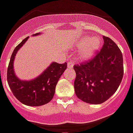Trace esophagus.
Segmentation results:
<instances>
[{
	"label": "esophagus",
	"mask_w": 133,
	"mask_h": 133,
	"mask_svg": "<svg viewBox=\"0 0 133 133\" xmlns=\"http://www.w3.org/2000/svg\"><path fill=\"white\" fill-rule=\"evenodd\" d=\"M74 66V63H72L71 61H69L68 63V68L69 69H72Z\"/></svg>",
	"instance_id": "34e87169"
}]
</instances>
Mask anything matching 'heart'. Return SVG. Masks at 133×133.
I'll return each instance as SVG.
<instances>
[{
    "label": "heart",
    "instance_id": "b5f03b06",
    "mask_svg": "<svg viewBox=\"0 0 133 133\" xmlns=\"http://www.w3.org/2000/svg\"><path fill=\"white\" fill-rule=\"evenodd\" d=\"M102 44V40L99 37L91 38L84 36L77 42V47H82L79 53V57L82 60H87L92 57L96 51L99 50Z\"/></svg>",
    "mask_w": 133,
    "mask_h": 133
}]
</instances>
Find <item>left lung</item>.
<instances>
[{
    "label": "left lung",
    "mask_w": 133,
    "mask_h": 133,
    "mask_svg": "<svg viewBox=\"0 0 133 133\" xmlns=\"http://www.w3.org/2000/svg\"><path fill=\"white\" fill-rule=\"evenodd\" d=\"M101 51L89 60L74 65V90L77 97L91 104H101L113 95L123 78L121 51L111 38L103 36Z\"/></svg>",
    "instance_id": "left-lung-1"
}]
</instances>
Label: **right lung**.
I'll use <instances>...</instances> for the list:
<instances>
[{"instance_id":"1","label":"right lung","mask_w":133,"mask_h":133,"mask_svg":"<svg viewBox=\"0 0 133 133\" xmlns=\"http://www.w3.org/2000/svg\"><path fill=\"white\" fill-rule=\"evenodd\" d=\"M41 32L33 34L38 36ZM29 37L23 39L13 51L7 70V82L13 94L23 104L28 106H41L51 101L55 92L58 80L67 68V63H51L49 66L32 80H22L15 75L13 62L17 51Z\"/></svg>"}]
</instances>
